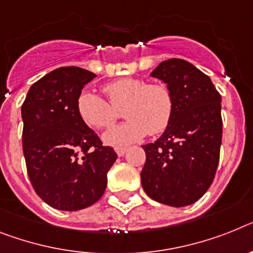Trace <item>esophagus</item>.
Segmentation results:
<instances>
[{
	"instance_id": "obj_1",
	"label": "esophagus",
	"mask_w": 253,
	"mask_h": 253,
	"mask_svg": "<svg viewBox=\"0 0 253 253\" xmlns=\"http://www.w3.org/2000/svg\"><path fill=\"white\" fill-rule=\"evenodd\" d=\"M126 148L125 146H116V153L118 154L120 157H122L125 153H126Z\"/></svg>"
}]
</instances>
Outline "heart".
Instances as JSON below:
<instances>
[{"mask_svg": "<svg viewBox=\"0 0 253 253\" xmlns=\"http://www.w3.org/2000/svg\"><path fill=\"white\" fill-rule=\"evenodd\" d=\"M103 91L109 103L97 95L82 92L78 96L77 112L86 126L101 130L113 125L117 110L123 108L126 122L104 133V141L110 145L133 143L146 133L156 136L165 132L172 121L175 99L166 84L125 77L107 84Z\"/></svg>", "mask_w": 253, "mask_h": 253, "instance_id": "heart-1", "label": "heart"}]
</instances>
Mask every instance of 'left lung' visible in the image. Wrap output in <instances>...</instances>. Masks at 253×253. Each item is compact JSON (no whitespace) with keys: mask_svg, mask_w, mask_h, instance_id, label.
<instances>
[{"mask_svg":"<svg viewBox=\"0 0 253 253\" xmlns=\"http://www.w3.org/2000/svg\"><path fill=\"white\" fill-rule=\"evenodd\" d=\"M175 99L172 121L157 141L143 145L141 185L150 198L184 207L202 198L215 179L222 137L221 95L210 77L182 59L152 72Z\"/></svg>","mask_w":253,"mask_h":253,"instance_id":"left-lung-1","label":"left lung"}]
</instances>
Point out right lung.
<instances>
[{"instance_id": "add662e5", "label": "right lung", "mask_w": 253, "mask_h": 253, "mask_svg": "<svg viewBox=\"0 0 253 253\" xmlns=\"http://www.w3.org/2000/svg\"><path fill=\"white\" fill-rule=\"evenodd\" d=\"M95 77L78 67L55 69L32 84L22 105L29 180L42 201L61 211L96 203L117 159L113 148L104 146L78 116V96Z\"/></svg>"}]
</instances>
